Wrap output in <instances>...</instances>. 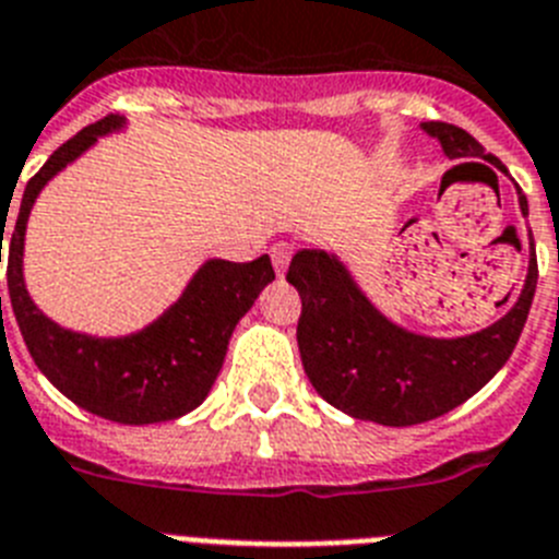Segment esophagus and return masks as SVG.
<instances>
[{
	"instance_id": "1",
	"label": "esophagus",
	"mask_w": 559,
	"mask_h": 559,
	"mask_svg": "<svg viewBox=\"0 0 559 559\" xmlns=\"http://www.w3.org/2000/svg\"><path fill=\"white\" fill-rule=\"evenodd\" d=\"M290 254H294V251H290L288 242H276V246L271 248V262H274V271H276V274H280V276H283L285 269H288Z\"/></svg>"
}]
</instances>
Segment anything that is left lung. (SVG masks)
<instances>
[{
    "mask_svg": "<svg viewBox=\"0 0 559 559\" xmlns=\"http://www.w3.org/2000/svg\"><path fill=\"white\" fill-rule=\"evenodd\" d=\"M424 130L441 141L450 157H484L507 171L461 127L427 121ZM520 209L528 212L523 192ZM285 280L302 299L297 342L317 393L353 418L409 427L464 404L507 365L532 308L537 260L528 262L526 285L507 317L461 338H429L395 328L367 302L342 262L325 251H297Z\"/></svg>",
    "mask_w": 559,
    "mask_h": 559,
    "instance_id": "obj_1",
    "label": "left lung"
}]
</instances>
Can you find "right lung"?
<instances>
[{
    "label": "right lung",
    "mask_w": 559,
    "mask_h": 559,
    "mask_svg": "<svg viewBox=\"0 0 559 559\" xmlns=\"http://www.w3.org/2000/svg\"><path fill=\"white\" fill-rule=\"evenodd\" d=\"M121 127L107 116L90 123L47 157L22 194L8 240V290L27 350L52 388L93 416L118 424H157L192 413L212 390L226 359L228 338L257 294L274 280L269 254L251 262L209 260L183 297L146 331L123 338H93L59 328L31 302L22 280L27 214L47 180L104 132ZM2 223L4 214H2ZM4 226L0 231L2 254ZM2 317V297H0Z\"/></svg>",
    "instance_id": "add662e5"
}]
</instances>
